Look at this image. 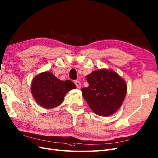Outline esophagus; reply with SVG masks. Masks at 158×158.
I'll return each mask as SVG.
<instances>
[{
    "mask_svg": "<svg viewBox=\"0 0 158 158\" xmlns=\"http://www.w3.org/2000/svg\"><path fill=\"white\" fill-rule=\"evenodd\" d=\"M75 84L76 86H77L78 89H81V83L79 82V81H75Z\"/></svg>",
    "mask_w": 158,
    "mask_h": 158,
    "instance_id": "obj_1",
    "label": "esophagus"
}]
</instances>
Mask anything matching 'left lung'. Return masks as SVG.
<instances>
[{"label": "left lung", "instance_id": "left-lung-1", "mask_svg": "<svg viewBox=\"0 0 158 158\" xmlns=\"http://www.w3.org/2000/svg\"><path fill=\"white\" fill-rule=\"evenodd\" d=\"M86 81L89 86L81 91L93 112L108 116L117 111L127 93L125 80L113 70L100 69L87 75Z\"/></svg>", "mask_w": 158, "mask_h": 158}]
</instances>
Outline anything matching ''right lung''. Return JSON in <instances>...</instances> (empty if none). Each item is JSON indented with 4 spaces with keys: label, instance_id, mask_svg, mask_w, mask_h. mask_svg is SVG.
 <instances>
[{
    "label": "right lung",
    "instance_id": "1",
    "mask_svg": "<svg viewBox=\"0 0 158 158\" xmlns=\"http://www.w3.org/2000/svg\"><path fill=\"white\" fill-rule=\"evenodd\" d=\"M74 89L76 86L72 81H61L50 72L39 73L31 84V93L35 101L45 109L59 106L67 93Z\"/></svg>",
    "mask_w": 158,
    "mask_h": 158
}]
</instances>
